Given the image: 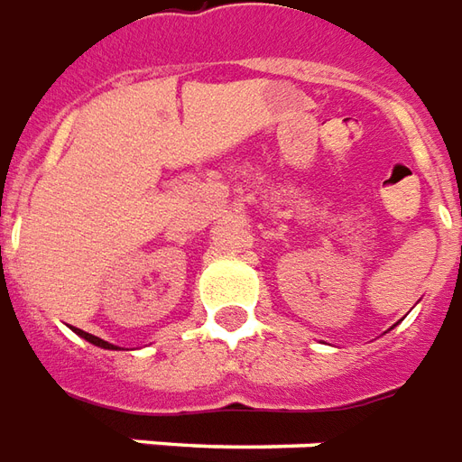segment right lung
I'll list each match as a JSON object with an SVG mask.
<instances>
[{
	"mask_svg": "<svg viewBox=\"0 0 462 462\" xmlns=\"http://www.w3.org/2000/svg\"><path fill=\"white\" fill-rule=\"evenodd\" d=\"M76 332H79V335H80V337H83V339H88L90 345H97V346H103V349H117V346L107 345L106 339L96 337V335H88V332H83V329H76Z\"/></svg>",
	"mask_w": 462,
	"mask_h": 462,
	"instance_id": "right-lung-1",
	"label": "right lung"
}]
</instances>
